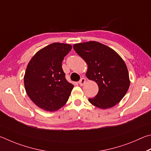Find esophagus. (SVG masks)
I'll list each match as a JSON object with an SVG mask.
<instances>
[{"label":"esophagus","instance_id":"34e87169","mask_svg":"<svg viewBox=\"0 0 151 151\" xmlns=\"http://www.w3.org/2000/svg\"><path fill=\"white\" fill-rule=\"evenodd\" d=\"M79 84H80V85L81 86H83L84 84H85L86 83V78H82L81 79V80L79 81Z\"/></svg>","mask_w":151,"mask_h":151}]
</instances>
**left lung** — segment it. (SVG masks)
Here are the masks:
<instances>
[{"label":"left lung","instance_id":"obj_1","mask_svg":"<svg viewBox=\"0 0 151 151\" xmlns=\"http://www.w3.org/2000/svg\"><path fill=\"white\" fill-rule=\"evenodd\" d=\"M73 47L88 64L86 77L99 87L96 96L89 98V101L104 109L119 104L130 86L128 70L122 58L112 48L96 41L76 44Z\"/></svg>","mask_w":151,"mask_h":151}]
</instances>
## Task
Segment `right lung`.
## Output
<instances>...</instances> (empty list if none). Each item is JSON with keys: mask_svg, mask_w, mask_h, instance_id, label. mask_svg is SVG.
Listing matches in <instances>:
<instances>
[{"mask_svg": "<svg viewBox=\"0 0 151 151\" xmlns=\"http://www.w3.org/2000/svg\"><path fill=\"white\" fill-rule=\"evenodd\" d=\"M71 50L68 44L52 43L37 52L26 68L24 83L26 93L38 107L55 111L68 101L73 88L62 68Z\"/></svg>", "mask_w": 151, "mask_h": 151, "instance_id": "right-lung-1", "label": "right lung"}]
</instances>
